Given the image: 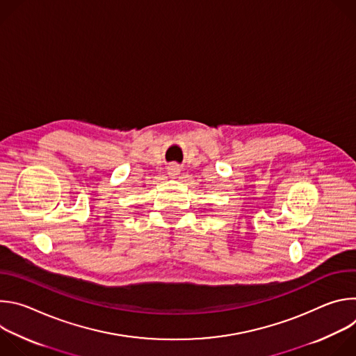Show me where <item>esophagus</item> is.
Listing matches in <instances>:
<instances>
[{"label": "esophagus", "mask_w": 356, "mask_h": 356, "mask_svg": "<svg viewBox=\"0 0 356 356\" xmlns=\"http://www.w3.org/2000/svg\"><path fill=\"white\" fill-rule=\"evenodd\" d=\"M177 172H179L177 165H172V166H169V173H170V175H175V173H177Z\"/></svg>", "instance_id": "obj_1"}]
</instances>
